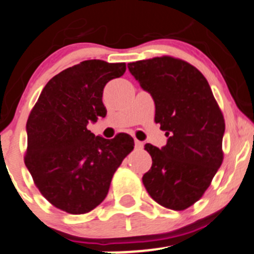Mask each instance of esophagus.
<instances>
[{
    "label": "esophagus",
    "mask_w": 254,
    "mask_h": 254,
    "mask_svg": "<svg viewBox=\"0 0 254 254\" xmlns=\"http://www.w3.org/2000/svg\"><path fill=\"white\" fill-rule=\"evenodd\" d=\"M134 147H135V149H142L143 142H140V140H138V139H134Z\"/></svg>",
    "instance_id": "34e87169"
}]
</instances>
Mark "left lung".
Wrapping results in <instances>:
<instances>
[{
	"label": "left lung",
	"instance_id": "obj_1",
	"mask_svg": "<svg viewBox=\"0 0 254 254\" xmlns=\"http://www.w3.org/2000/svg\"><path fill=\"white\" fill-rule=\"evenodd\" d=\"M128 70L150 94L155 122L167 144L144 145L152 167L142 180L154 201L185 210L202 196L222 164L225 120L204 75L184 60L160 57L128 64Z\"/></svg>",
	"mask_w": 254,
	"mask_h": 254
}]
</instances>
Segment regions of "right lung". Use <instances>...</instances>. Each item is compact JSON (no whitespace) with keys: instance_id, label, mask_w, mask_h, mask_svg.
Returning a JSON list of instances; mask_svg holds the SVG:
<instances>
[{"instance_id":"obj_1","label":"right lung","mask_w":254,"mask_h":254,"mask_svg":"<svg viewBox=\"0 0 254 254\" xmlns=\"http://www.w3.org/2000/svg\"><path fill=\"white\" fill-rule=\"evenodd\" d=\"M126 71L125 63L85 60L49 80L27 121V169L43 196L72 215L101 204L112 177L133 149V138L95 135L90 122L104 119V87Z\"/></svg>"}]
</instances>
